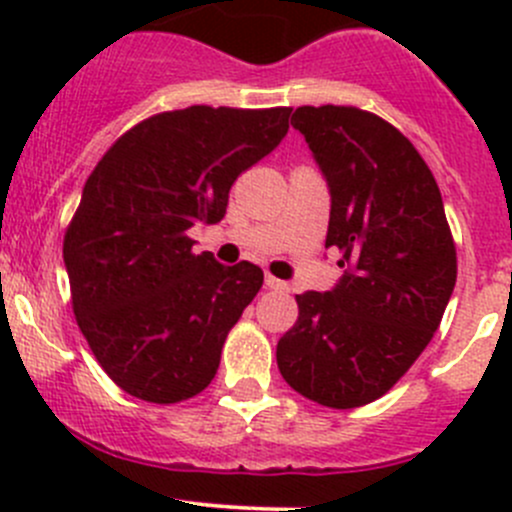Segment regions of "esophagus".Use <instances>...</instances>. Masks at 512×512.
<instances>
[{"label": "esophagus", "instance_id": "obj_1", "mask_svg": "<svg viewBox=\"0 0 512 512\" xmlns=\"http://www.w3.org/2000/svg\"><path fill=\"white\" fill-rule=\"evenodd\" d=\"M265 285L270 289H280V292H285V289H289V285L285 280H277V277L272 275H265Z\"/></svg>", "mask_w": 512, "mask_h": 512}]
</instances>
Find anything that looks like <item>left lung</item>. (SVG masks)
<instances>
[{"label":"left lung","instance_id":"8db88e82","mask_svg":"<svg viewBox=\"0 0 512 512\" xmlns=\"http://www.w3.org/2000/svg\"><path fill=\"white\" fill-rule=\"evenodd\" d=\"M292 126L327 180L324 247L344 275L329 292L297 294L277 366L307 399L354 409L384 396L431 342L456 287V247L431 170L391 123L302 106Z\"/></svg>","mask_w":512,"mask_h":512}]
</instances>
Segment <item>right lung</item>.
Masks as SVG:
<instances>
[{
    "instance_id": "right-lung-1",
    "label": "right lung",
    "mask_w": 512,
    "mask_h": 512,
    "mask_svg": "<svg viewBox=\"0 0 512 512\" xmlns=\"http://www.w3.org/2000/svg\"><path fill=\"white\" fill-rule=\"evenodd\" d=\"M289 113H158L123 133L86 180L64 265L79 329L126 394L178 404L213 381L262 270L195 255L188 230L225 218L232 183L280 146Z\"/></svg>"
}]
</instances>
